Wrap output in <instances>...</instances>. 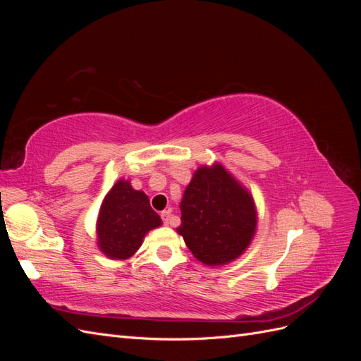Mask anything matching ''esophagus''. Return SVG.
<instances>
[{"instance_id":"esophagus-1","label":"esophagus","mask_w":361,"mask_h":361,"mask_svg":"<svg viewBox=\"0 0 361 361\" xmlns=\"http://www.w3.org/2000/svg\"><path fill=\"white\" fill-rule=\"evenodd\" d=\"M161 218H162L164 224H169V223H170V218H171V211H170V209H167V211L161 212Z\"/></svg>"}]
</instances>
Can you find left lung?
Returning a JSON list of instances; mask_svg holds the SVG:
<instances>
[{
  "instance_id": "obj_1",
  "label": "left lung",
  "mask_w": 361,
  "mask_h": 361,
  "mask_svg": "<svg viewBox=\"0 0 361 361\" xmlns=\"http://www.w3.org/2000/svg\"><path fill=\"white\" fill-rule=\"evenodd\" d=\"M176 232L207 267L227 265L251 244L257 227L253 195L221 162L200 166L185 188Z\"/></svg>"
}]
</instances>
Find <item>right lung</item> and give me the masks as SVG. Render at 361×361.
<instances>
[{"label": "right lung", "instance_id": "obj_1", "mask_svg": "<svg viewBox=\"0 0 361 361\" xmlns=\"http://www.w3.org/2000/svg\"><path fill=\"white\" fill-rule=\"evenodd\" d=\"M161 224L147 195L134 190L130 180L118 179L97 214V247L108 259L126 260L137 253L146 233Z\"/></svg>", "mask_w": 361, "mask_h": 361}]
</instances>
